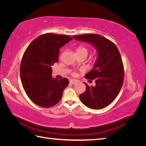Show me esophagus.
Returning a JSON list of instances; mask_svg holds the SVG:
<instances>
[{"label": "esophagus", "instance_id": "esophagus-1", "mask_svg": "<svg viewBox=\"0 0 146 146\" xmlns=\"http://www.w3.org/2000/svg\"><path fill=\"white\" fill-rule=\"evenodd\" d=\"M69 82H70V83L74 85V84H76L77 83V81L76 80H74V79H70V80H69Z\"/></svg>", "mask_w": 146, "mask_h": 146}]
</instances>
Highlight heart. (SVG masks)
Wrapping results in <instances>:
<instances>
[{"label": "heart", "mask_w": 146, "mask_h": 146, "mask_svg": "<svg viewBox=\"0 0 146 146\" xmlns=\"http://www.w3.org/2000/svg\"><path fill=\"white\" fill-rule=\"evenodd\" d=\"M82 52H85L88 54V49L83 46H80L77 48V53H82Z\"/></svg>", "instance_id": "obj_1"}]
</instances>
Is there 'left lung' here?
I'll list each match as a JSON object with an SVG mask.
<instances>
[{
    "instance_id": "left-lung-1",
    "label": "left lung",
    "mask_w": 146,
    "mask_h": 146,
    "mask_svg": "<svg viewBox=\"0 0 146 146\" xmlns=\"http://www.w3.org/2000/svg\"><path fill=\"white\" fill-rule=\"evenodd\" d=\"M73 38L90 44L98 52L93 68L85 76L90 81L94 80L96 85L90 86L85 83L86 90L80 95L82 102L91 109L107 107L117 96L123 81V66L118 48L113 42L98 34L75 35Z\"/></svg>"
}]
</instances>
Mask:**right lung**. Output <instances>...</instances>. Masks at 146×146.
Listing matches in <instances>:
<instances>
[{"mask_svg":"<svg viewBox=\"0 0 146 146\" xmlns=\"http://www.w3.org/2000/svg\"><path fill=\"white\" fill-rule=\"evenodd\" d=\"M72 38L63 35L46 33L31 42L21 60L22 85L30 99L42 107L59 102L69 84L66 78H53L52 66L58 62L60 48Z\"/></svg>","mask_w":146,"mask_h":146,"instance_id":"obj_1","label":"right lung"}]
</instances>
